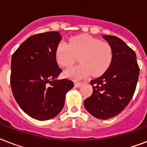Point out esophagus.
Returning <instances> with one entry per match:
<instances>
[{
  "label": "esophagus",
  "instance_id": "34e87169",
  "mask_svg": "<svg viewBox=\"0 0 147 147\" xmlns=\"http://www.w3.org/2000/svg\"><path fill=\"white\" fill-rule=\"evenodd\" d=\"M82 85V82H75V86L78 88V87H80V86Z\"/></svg>",
  "mask_w": 147,
  "mask_h": 147
}]
</instances>
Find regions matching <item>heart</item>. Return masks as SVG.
<instances>
[{
	"mask_svg": "<svg viewBox=\"0 0 147 147\" xmlns=\"http://www.w3.org/2000/svg\"><path fill=\"white\" fill-rule=\"evenodd\" d=\"M79 57L80 64L65 71L68 78L78 80L88 76H100L107 70L113 59V50L106 42L88 35L74 37L60 41L55 49V59L59 65L69 67Z\"/></svg>",
	"mask_w": 147,
	"mask_h": 147,
	"instance_id": "heart-1",
	"label": "heart"
}]
</instances>
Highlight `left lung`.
Here are the masks:
<instances>
[{"mask_svg": "<svg viewBox=\"0 0 147 147\" xmlns=\"http://www.w3.org/2000/svg\"><path fill=\"white\" fill-rule=\"evenodd\" d=\"M113 50L109 69L92 80L93 92L84 101L89 113L100 119H108L126 108L136 90L140 68L135 51L123 40L113 35L102 36Z\"/></svg>", "mask_w": 147, "mask_h": 147, "instance_id": "1", "label": "left lung"}]
</instances>
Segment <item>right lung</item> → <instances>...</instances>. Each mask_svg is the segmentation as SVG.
Wrapping results in <instances>:
<instances>
[{
  "instance_id": "add662e5",
  "label": "right lung",
  "mask_w": 147,
  "mask_h": 147,
  "mask_svg": "<svg viewBox=\"0 0 147 147\" xmlns=\"http://www.w3.org/2000/svg\"><path fill=\"white\" fill-rule=\"evenodd\" d=\"M61 40L58 31L29 37L11 58V86L14 97L25 113L48 120L63 109L65 95L73 88L71 80H58L61 72L55 49Z\"/></svg>"
}]
</instances>
